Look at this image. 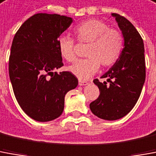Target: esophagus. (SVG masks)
I'll return each instance as SVG.
<instances>
[{"mask_svg":"<svg viewBox=\"0 0 156 156\" xmlns=\"http://www.w3.org/2000/svg\"><path fill=\"white\" fill-rule=\"evenodd\" d=\"M88 84V82L87 81H86V80H79V85L80 86H86V85Z\"/></svg>","mask_w":156,"mask_h":156,"instance_id":"esophagus-1","label":"esophagus"}]
</instances>
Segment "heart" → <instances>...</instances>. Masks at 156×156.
Returning <instances> with one entry per match:
<instances>
[{
  "label": "heart",
  "mask_w": 156,
  "mask_h": 156,
  "mask_svg": "<svg viewBox=\"0 0 156 156\" xmlns=\"http://www.w3.org/2000/svg\"><path fill=\"white\" fill-rule=\"evenodd\" d=\"M74 34L80 43H88L85 59L78 60L69 67V70L79 79L87 80L96 73L102 64L110 67L121 58L124 47V37L117 29L99 19H89L76 25ZM76 41L69 35H61L58 39L60 55L67 62L76 58Z\"/></svg>",
  "instance_id": "1"
}]
</instances>
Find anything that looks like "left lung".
Listing matches in <instances>:
<instances>
[{"mask_svg":"<svg viewBox=\"0 0 156 156\" xmlns=\"http://www.w3.org/2000/svg\"><path fill=\"white\" fill-rule=\"evenodd\" d=\"M124 37V48L121 58L101 78L94 79L100 94L90 104L96 116L115 121L126 115L133 109L141 94L145 80L144 45L136 28L123 16L112 13Z\"/></svg>","mask_w":156,"mask_h":156,"instance_id":"8db88e82","label":"left lung"}]
</instances>
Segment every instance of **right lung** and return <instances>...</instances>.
I'll return each instance as SVG.
<instances>
[{"mask_svg":"<svg viewBox=\"0 0 156 156\" xmlns=\"http://www.w3.org/2000/svg\"><path fill=\"white\" fill-rule=\"evenodd\" d=\"M72 22L66 16L37 13L14 35L8 66L11 83L19 106L35 121L60 116L65 94L78 85L71 72H54L64 65L58 39Z\"/></svg>","mask_w":156,"mask_h":156,"instance_id":"1","label":"right lung"}]
</instances>
